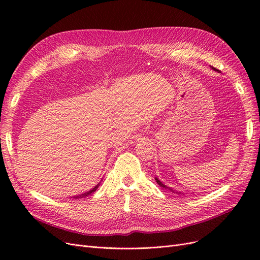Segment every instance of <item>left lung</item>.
Masks as SVG:
<instances>
[{
    "mask_svg": "<svg viewBox=\"0 0 260 260\" xmlns=\"http://www.w3.org/2000/svg\"><path fill=\"white\" fill-rule=\"evenodd\" d=\"M214 69H215V68H214ZM156 182H157V183H158V184H159V185H160L161 187H165V188H167V186H166V185H165L164 183H161V182H160V181H159L158 179H156ZM168 188H170V187H168ZM170 191H172V192H176V191H174V190H171V188H170ZM177 193H178V192H177ZM179 194H181V192H179Z\"/></svg>",
    "mask_w": 260,
    "mask_h": 260,
    "instance_id": "8db88e82",
    "label": "left lung"
}]
</instances>
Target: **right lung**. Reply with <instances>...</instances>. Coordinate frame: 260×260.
Masks as SVG:
<instances>
[{
    "instance_id": "obj_1",
    "label": "right lung",
    "mask_w": 260,
    "mask_h": 260,
    "mask_svg": "<svg viewBox=\"0 0 260 260\" xmlns=\"http://www.w3.org/2000/svg\"><path fill=\"white\" fill-rule=\"evenodd\" d=\"M99 185H100V184H98L96 186H94V187L92 188V190H90L89 192H85V193H83V194H80V195H78V196H74V198H75V199H81V198H84V196H88V195H90L91 193L95 192V191H96V188L99 187Z\"/></svg>"
}]
</instances>
